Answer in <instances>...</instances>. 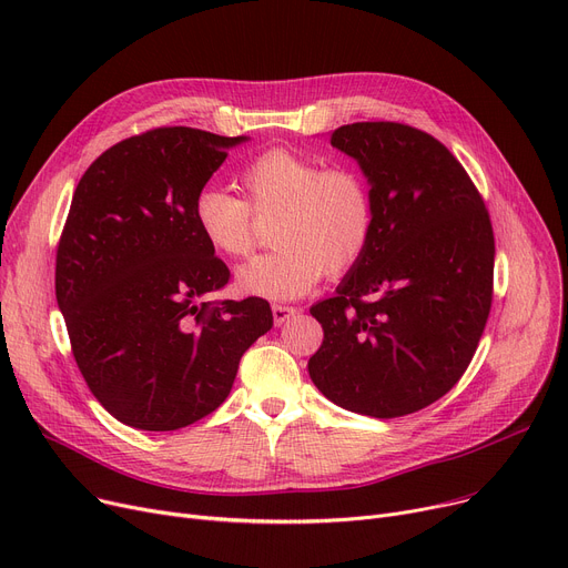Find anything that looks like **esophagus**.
Returning a JSON list of instances; mask_svg holds the SVG:
<instances>
[{"label":"esophagus","mask_w":568,"mask_h":568,"mask_svg":"<svg viewBox=\"0 0 568 568\" xmlns=\"http://www.w3.org/2000/svg\"><path fill=\"white\" fill-rule=\"evenodd\" d=\"M272 313H274V322H276V326H283V324H287V322L296 315V308L274 304V306H272Z\"/></svg>","instance_id":"34e87169"}]
</instances>
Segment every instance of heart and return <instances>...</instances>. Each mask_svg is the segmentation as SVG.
I'll list each match as a JSON object with an SVG mask.
<instances>
[{
    "label": "heart",
    "instance_id": "b5f03b06",
    "mask_svg": "<svg viewBox=\"0 0 568 568\" xmlns=\"http://www.w3.org/2000/svg\"><path fill=\"white\" fill-rule=\"evenodd\" d=\"M246 200L227 189H197L191 216L216 255L239 260L255 248V219L272 221L274 253L236 272L244 294L272 302L300 300L326 276H343L366 255L375 202L366 176L347 165L324 168L315 156L268 149L239 170Z\"/></svg>",
    "mask_w": 568,
    "mask_h": 568
}]
</instances>
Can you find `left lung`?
<instances>
[{"mask_svg": "<svg viewBox=\"0 0 568 568\" xmlns=\"http://www.w3.org/2000/svg\"><path fill=\"white\" fill-rule=\"evenodd\" d=\"M332 144L368 179L375 232L336 296L311 308L324 341L308 373L338 407L394 419L428 407L467 371L493 304V225L465 168L433 135L356 122Z\"/></svg>", "mask_w": 568, "mask_h": 568, "instance_id": "8db88e82", "label": "left lung"}]
</instances>
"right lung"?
<instances>
[{
  "instance_id": "add662e5",
  "label": "right lung",
  "mask_w": 568,
  "mask_h": 568,
  "mask_svg": "<svg viewBox=\"0 0 568 568\" xmlns=\"http://www.w3.org/2000/svg\"><path fill=\"white\" fill-rule=\"evenodd\" d=\"M225 138L165 126L116 142L82 174L59 239L54 292L97 400L138 430H176L230 394L244 352L274 324L264 300L204 302L230 268L191 204Z\"/></svg>"
}]
</instances>
